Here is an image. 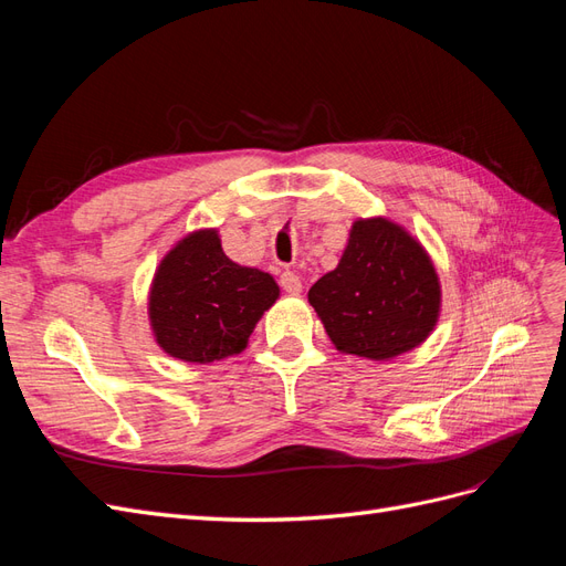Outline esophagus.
Wrapping results in <instances>:
<instances>
[{
	"instance_id": "1",
	"label": "esophagus",
	"mask_w": 566,
	"mask_h": 566,
	"mask_svg": "<svg viewBox=\"0 0 566 566\" xmlns=\"http://www.w3.org/2000/svg\"><path fill=\"white\" fill-rule=\"evenodd\" d=\"M281 287L290 295H300L302 293V279L295 271H283L281 273Z\"/></svg>"
}]
</instances>
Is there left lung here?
Here are the masks:
<instances>
[{
  "label": "left lung",
  "mask_w": 566,
  "mask_h": 566,
  "mask_svg": "<svg viewBox=\"0 0 566 566\" xmlns=\"http://www.w3.org/2000/svg\"><path fill=\"white\" fill-rule=\"evenodd\" d=\"M310 304L339 352L385 361L434 331L441 287L416 238L373 217L354 221L337 269L312 285Z\"/></svg>",
  "instance_id": "left-lung-1"
}]
</instances>
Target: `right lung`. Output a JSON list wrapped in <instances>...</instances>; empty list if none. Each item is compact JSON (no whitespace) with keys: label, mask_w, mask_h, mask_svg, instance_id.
I'll return each mask as SVG.
<instances>
[{"label":"right lung","mask_w":566,"mask_h":566,"mask_svg":"<svg viewBox=\"0 0 566 566\" xmlns=\"http://www.w3.org/2000/svg\"><path fill=\"white\" fill-rule=\"evenodd\" d=\"M279 293L269 273L231 262L214 229L193 231L165 254L153 279V335L169 356L212 364L248 347Z\"/></svg>","instance_id":"add662e5"}]
</instances>
